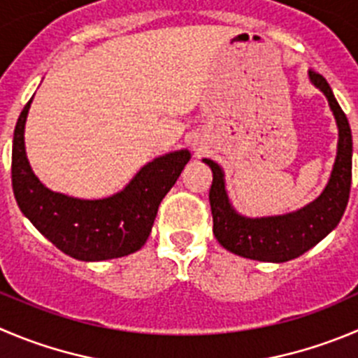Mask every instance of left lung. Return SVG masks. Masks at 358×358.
<instances>
[{
  "mask_svg": "<svg viewBox=\"0 0 358 358\" xmlns=\"http://www.w3.org/2000/svg\"><path fill=\"white\" fill-rule=\"evenodd\" d=\"M309 79L329 100L339 130L334 169L318 199L283 216H241L228 200L221 166L213 159L203 158V163L213 170V185L209 189L213 232L217 243L230 253L275 264L294 260L332 232L345 214L352 186V130L325 77L309 70Z\"/></svg>",
  "mask_w": 358,
  "mask_h": 358,
  "instance_id": "obj_1",
  "label": "left lung"
}]
</instances>
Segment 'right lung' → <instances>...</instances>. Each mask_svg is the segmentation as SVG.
I'll return each mask as SVG.
<instances>
[{"instance_id":"1","label":"right lung","mask_w":358,"mask_h":358,"mask_svg":"<svg viewBox=\"0 0 358 358\" xmlns=\"http://www.w3.org/2000/svg\"><path fill=\"white\" fill-rule=\"evenodd\" d=\"M31 100L17 119L12 148V188L24 216L57 250L75 260H110L141 250L151 234L163 196L192 158L189 151L181 149L155 158L122 192L107 199L83 200L54 193L40 182L26 158L24 124Z\"/></svg>"}]
</instances>
